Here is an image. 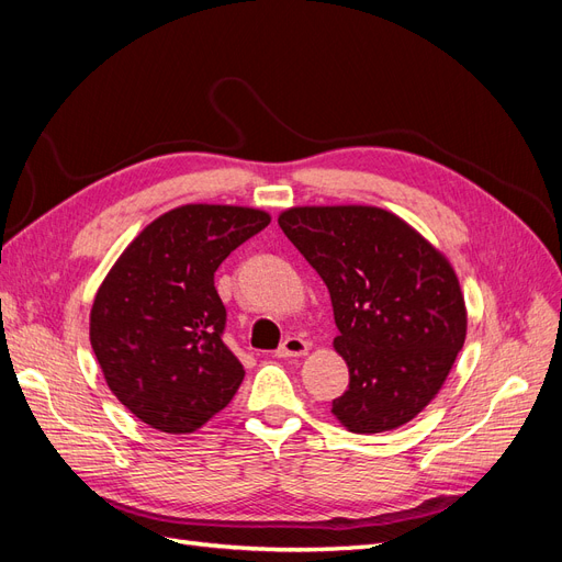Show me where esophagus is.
<instances>
[{
  "instance_id": "34e87169",
  "label": "esophagus",
  "mask_w": 562,
  "mask_h": 562,
  "mask_svg": "<svg viewBox=\"0 0 562 562\" xmlns=\"http://www.w3.org/2000/svg\"><path fill=\"white\" fill-rule=\"evenodd\" d=\"M304 353H307V342L295 335H288L283 339V345L277 349L279 359H293V356H304Z\"/></svg>"
}]
</instances>
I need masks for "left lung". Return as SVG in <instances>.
<instances>
[{
	"mask_svg": "<svg viewBox=\"0 0 562 562\" xmlns=\"http://www.w3.org/2000/svg\"><path fill=\"white\" fill-rule=\"evenodd\" d=\"M279 227L328 285L333 345L349 368L333 415L353 434L403 427L464 347V295L446 255L375 206H297Z\"/></svg>",
	"mask_w": 562,
	"mask_h": 562,
	"instance_id": "obj_1",
	"label": "left lung"
}]
</instances>
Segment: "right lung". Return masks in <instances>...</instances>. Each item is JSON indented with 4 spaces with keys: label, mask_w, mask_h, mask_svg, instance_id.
I'll return each instance as SVG.
<instances>
[{
    "label": "right lung",
    "mask_w": 562,
    "mask_h": 562,
    "mask_svg": "<svg viewBox=\"0 0 562 562\" xmlns=\"http://www.w3.org/2000/svg\"><path fill=\"white\" fill-rule=\"evenodd\" d=\"M258 209L187 203L149 223L91 307V347L112 394L151 429L192 434L234 398L244 366L223 342L215 269L269 225Z\"/></svg>",
    "instance_id": "obj_1"
}]
</instances>
